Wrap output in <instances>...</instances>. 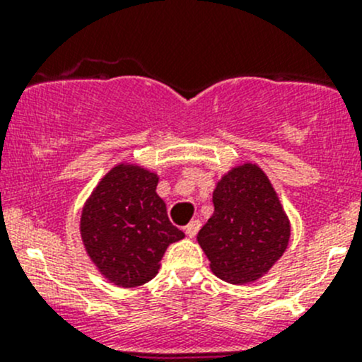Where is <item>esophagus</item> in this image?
<instances>
[{
    "label": "esophagus",
    "mask_w": 362,
    "mask_h": 362,
    "mask_svg": "<svg viewBox=\"0 0 362 362\" xmlns=\"http://www.w3.org/2000/svg\"><path fill=\"white\" fill-rule=\"evenodd\" d=\"M199 228H202V222H199V221H191L187 226H185V235H187L189 238H194V236L198 235Z\"/></svg>",
    "instance_id": "1"
}]
</instances>
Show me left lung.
Segmentation results:
<instances>
[{"label": "left lung", "instance_id": "obj_1", "mask_svg": "<svg viewBox=\"0 0 362 362\" xmlns=\"http://www.w3.org/2000/svg\"><path fill=\"white\" fill-rule=\"evenodd\" d=\"M214 215L198 243L215 276L233 286L264 276L289 247L291 221L268 175L255 163L233 166L214 189Z\"/></svg>", "mask_w": 362, "mask_h": 362}]
</instances>
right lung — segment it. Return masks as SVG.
I'll return each instance as SVG.
<instances>
[{
    "label": "right lung",
    "mask_w": 362,
    "mask_h": 362,
    "mask_svg": "<svg viewBox=\"0 0 362 362\" xmlns=\"http://www.w3.org/2000/svg\"><path fill=\"white\" fill-rule=\"evenodd\" d=\"M159 175L140 164H115L93 189L80 215V238L94 268L117 287L158 275L168 247L184 238L156 192Z\"/></svg>",
    "instance_id": "right-lung-1"
}]
</instances>
